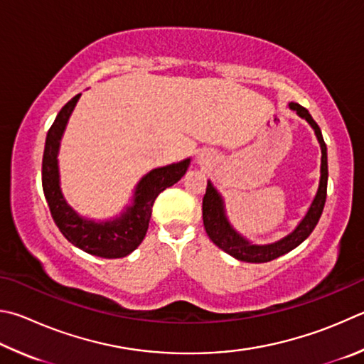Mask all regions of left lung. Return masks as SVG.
I'll use <instances>...</instances> for the list:
<instances>
[{
    "label": "left lung",
    "mask_w": 364,
    "mask_h": 364,
    "mask_svg": "<svg viewBox=\"0 0 364 364\" xmlns=\"http://www.w3.org/2000/svg\"><path fill=\"white\" fill-rule=\"evenodd\" d=\"M289 108L296 111L302 119L310 124L314 129L316 140L320 143L321 148V167H320V184L318 191H316L315 199L310 203L306 216L302 221L297 224L293 232H289L287 237L277 240L274 243H267V245H256V243L247 240L245 237L240 235L232 228L226 216V210H224V200L221 194L215 189L211 181L207 183V191H205L203 202H202V216H203V226L210 240L220 247L228 255L234 256L235 259L245 261V262H269L277 257L288 253V251L294 250L297 245L307 239L315 229L316 223H318L320 216L323 213L326 202V189H328V153L326 144L323 140L321 130L318 124L314 121L309 111L297 103H289Z\"/></svg>",
    "instance_id": "obj_1"
}]
</instances>
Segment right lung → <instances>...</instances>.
Here are the masks:
<instances>
[{
	"mask_svg": "<svg viewBox=\"0 0 364 364\" xmlns=\"http://www.w3.org/2000/svg\"><path fill=\"white\" fill-rule=\"evenodd\" d=\"M81 94L73 97L57 114L46 136L43 156V191L48 200L50 215L65 239L73 245L94 256L114 259L130 255L140 243L149 226L151 211L154 200L164 189L173 186L186 173L191 159L165 165L151 170L138 181L134 194V202L121 213V216L109 221L97 223L94 220L79 216L65 200L60 189V173H58V148L68 119L75 109Z\"/></svg>",
	"mask_w": 364,
	"mask_h": 364,
	"instance_id": "add662e5",
	"label": "right lung"
}]
</instances>
